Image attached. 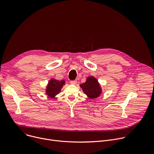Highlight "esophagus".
Wrapping results in <instances>:
<instances>
[{
    "instance_id": "obj_1",
    "label": "esophagus",
    "mask_w": 154,
    "mask_h": 154,
    "mask_svg": "<svg viewBox=\"0 0 154 154\" xmlns=\"http://www.w3.org/2000/svg\"><path fill=\"white\" fill-rule=\"evenodd\" d=\"M76 83H77V81L76 80H74V81H70V84H71L75 85V84H76Z\"/></svg>"
}]
</instances>
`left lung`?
I'll use <instances>...</instances> for the list:
<instances>
[{
	"label": "left lung",
	"mask_w": 154,
	"mask_h": 154,
	"mask_svg": "<svg viewBox=\"0 0 154 154\" xmlns=\"http://www.w3.org/2000/svg\"><path fill=\"white\" fill-rule=\"evenodd\" d=\"M83 92L90 99H95L100 96L102 89L97 79L93 76H88L85 82L80 84Z\"/></svg>",
	"instance_id": "obj_1"
}]
</instances>
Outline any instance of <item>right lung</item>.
Listing matches in <instances>:
<instances>
[{"instance_id": "1", "label": "right lung", "mask_w": 154, "mask_h": 154, "mask_svg": "<svg viewBox=\"0 0 154 154\" xmlns=\"http://www.w3.org/2000/svg\"><path fill=\"white\" fill-rule=\"evenodd\" d=\"M65 81L63 80L59 81L56 79H51L47 84L45 89L46 95L50 98H54L59 94L63 86L65 85Z\"/></svg>"}]
</instances>
